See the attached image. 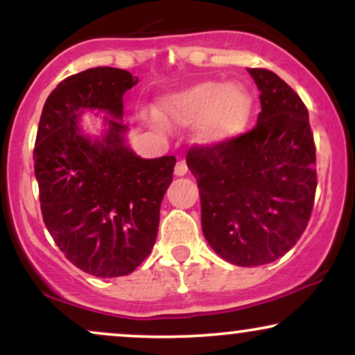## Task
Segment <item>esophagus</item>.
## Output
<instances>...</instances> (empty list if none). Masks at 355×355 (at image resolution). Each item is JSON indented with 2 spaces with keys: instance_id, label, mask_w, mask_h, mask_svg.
<instances>
[{
  "instance_id": "obj_1",
  "label": "esophagus",
  "mask_w": 355,
  "mask_h": 355,
  "mask_svg": "<svg viewBox=\"0 0 355 355\" xmlns=\"http://www.w3.org/2000/svg\"><path fill=\"white\" fill-rule=\"evenodd\" d=\"M187 172H189V166H187L185 160H178L177 165H175V175L177 177H183V175H187Z\"/></svg>"
}]
</instances>
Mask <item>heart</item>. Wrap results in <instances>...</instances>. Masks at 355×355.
Instances as JSON below:
<instances>
[{
	"instance_id": "obj_1",
	"label": "heart",
	"mask_w": 355,
	"mask_h": 355,
	"mask_svg": "<svg viewBox=\"0 0 355 355\" xmlns=\"http://www.w3.org/2000/svg\"><path fill=\"white\" fill-rule=\"evenodd\" d=\"M254 100L243 85L202 81L166 95L158 103V116L144 115V120L157 130L164 123L178 128L198 125V141L217 145L234 140L247 128Z\"/></svg>"
}]
</instances>
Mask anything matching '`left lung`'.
Instances as JSON below:
<instances>
[{"instance_id": "obj_1", "label": "left lung", "mask_w": 355, "mask_h": 355, "mask_svg": "<svg viewBox=\"0 0 355 355\" xmlns=\"http://www.w3.org/2000/svg\"><path fill=\"white\" fill-rule=\"evenodd\" d=\"M248 73L260 92L257 125L234 140L187 153L200 191L203 235L223 260L240 267L270 263L295 245L317 189L304 101L274 71Z\"/></svg>"}]
</instances>
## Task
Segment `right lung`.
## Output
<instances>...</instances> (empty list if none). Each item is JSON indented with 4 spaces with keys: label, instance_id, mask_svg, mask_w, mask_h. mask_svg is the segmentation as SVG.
I'll list each match as a JSON object with an SVG mask.
<instances>
[{
    "label": "right lung",
    "instance_id": "add662e5",
    "mask_svg": "<svg viewBox=\"0 0 355 355\" xmlns=\"http://www.w3.org/2000/svg\"><path fill=\"white\" fill-rule=\"evenodd\" d=\"M126 70L98 67L68 76L50 93L33 152L44 225L64 257L101 279L132 274L152 252L175 157L140 158L125 144ZM85 109L107 111V133L83 136Z\"/></svg>",
    "mask_w": 355,
    "mask_h": 355
}]
</instances>
